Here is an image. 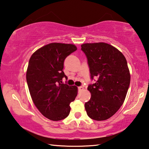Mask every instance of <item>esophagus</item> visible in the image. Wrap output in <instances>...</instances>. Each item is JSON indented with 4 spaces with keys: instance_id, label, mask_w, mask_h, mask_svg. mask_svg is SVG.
Here are the masks:
<instances>
[{
    "instance_id": "34e87169",
    "label": "esophagus",
    "mask_w": 149,
    "mask_h": 149,
    "mask_svg": "<svg viewBox=\"0 0 149 149\" xmlns=\"http://www.w3.org/2000/svg\"><path fill=\"white\" fill-rule=\"evenodd\" d=\"M78 88H79V91H82V90H84V87H83V86H79Z\"/></svg>"
}]
</instances>
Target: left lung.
I'll return each instance as SVG.
<instances>
[{
	"label": "left lung",
	"instance_id": "obj_1",
	"mask_svg": "<svg viewBox=\"0 0 149 149\" xmlns=\"http://www.w3.org/2000/svg\"><path fill=\"white\" fill-rule=\"evenodd\" d=\"M90 68L91 79L89 101L85 103L88 116L101 121L111 118L122 105L130 83V74L126 58L122 52L105 42L81 45Z\"/></svg>",
	"mask_w": 149,
	"mask_h": 149
}]
</instances>
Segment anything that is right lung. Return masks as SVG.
I'll list each match as a JSON object with an SVG mask.
<instances>
[{
	"label": "right lung",
	"mask_w": 149,
	"mask_h": 149,
	"mask_svg": "<svg viewBox=\"0 0 149 149\" xmlns=\"http://www.w3.org/2000/svg\"><path fill=\"white\" fill-rule=\"evenodd\" d=\"M74 44L50 43L34 52L29 61L26 79L33 101L46 118L61 120L70 113V103L78 88L62 82L67 79L63 69L66 57L76 51Z\"/></svg>",
	"instance_id": "1"
}]
</instances>
